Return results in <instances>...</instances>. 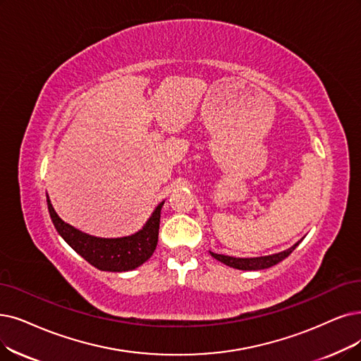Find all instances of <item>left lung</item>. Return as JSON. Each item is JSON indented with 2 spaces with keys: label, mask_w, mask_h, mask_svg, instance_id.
<instances>
[{
  "label": "left lung",
  "mask_w": 361,
  "mask_h": 361,
  "mask_svg": "<svg viewBox=\"0 0 361 361\" xmlns=\"http://www.w3.org/2000/svg\"><path fill=\"white\" fill-rule=\"evenodd\" d=\"M300 241H298L296 244L290 249H287L284 252L276 253V255H269V256H261V257H233V256H225V255H218L210 252V255L218 259L219 262L231 267V268H237V269H243V271H257V269H265L269 267L277 265L279 262H281L283 259H286L289 256L299 244Z\"/></svg>",
  "instance_id": "obj_1"
}]
</instances>
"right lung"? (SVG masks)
<instances>
[{
  "instance_id": "add662e5",
  "label": "right lung",
  "mask_w": 361,
  "mask_h": 361,
  "mask_svg": "<svg viewBox=\"0 0 361 361\" xmlns=\"http://www.w3.org/2000/svg\"><path fill=\"white\" fill-rule=\"evenodd\" d=\"M163 204L164 201L155 207L145 226L136 234L121 238H97L65 224L54 212L47 195L50 218L59 235L90 265L100 271L111 272L132 271L152 256L158 243Z\"/></svg>"
}]
</instances>
